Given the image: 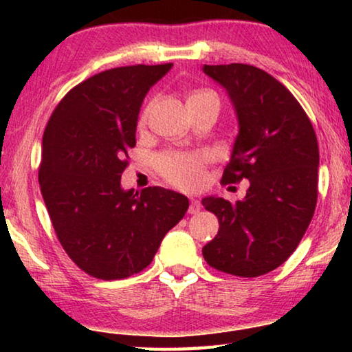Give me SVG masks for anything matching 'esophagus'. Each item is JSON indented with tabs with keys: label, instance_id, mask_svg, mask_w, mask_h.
<instances>
[{
	"label": "esophagus",
	"instance_id": "obj_1",
	"mask_svg": "<svg viewBox=\"0 0 352 352\" xmlns=\"http://www.w3.org/2000/svg\"><path fill=\"white\" fill-rule=\"evenodd\" d=\"M200 210H201L200 201L195 200V199H192L190 200V205H189V213L190 214H197V213H200Z\"/></svg>",
	"mask_w": 352,
	"mask_h": 352
}]
</instances>
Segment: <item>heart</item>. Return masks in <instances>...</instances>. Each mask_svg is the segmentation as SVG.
<instances>
[{"mask_svg": "<svg viewBox=\"0 0 352 352\" xmlns=\"http://www.w3.org/2000/svg\"><path fill=\"white\" fill-rule=\"evenodd\" d=\"M204 93V91H201ZM199 94V93H194ZM147 120V110L142 112L139 124ZM205 157L190 152H165L157 157V170L170 184L179 189H197L204 181Z\"/></svg>", "mask_w": 352, "mask_h": 352, "instance_id": "1", "label": "heart"}]
</instances>
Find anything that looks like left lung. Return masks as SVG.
<instances>
[{"instance_id": "obj_1", "label": "left lung", "mask_w": 352, "mask_h": 352, "mask_svg": "<svg viewBox=\"0 0 352 352\" xmlns=\"http://www.w3.org/2000/svg\"><path fill=\"white\" fill-rule=\"evenodd\" d=\"M229 93L239 136L223 184L250 181L243 200H201L218 216V235L201 253L211 267L258 277L285 263L301 242L317 204L319 146L305 109L266 72L248 64L205 65Z\"/></svg>"}]
</instances>
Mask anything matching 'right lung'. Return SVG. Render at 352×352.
I'll use <instances>...</instances> for the list:
<instances>
[{
	"mask_svg": "<svg viewBox=\"0 0 352 352\" xmlns=\"http://www.w3.org/2000/svg\"><path fill=\"white\" fill-rule=\"evenodd\" d=\"M173 64L117 67L81 81L52 112L43 134L38 181L57 239L88 276L126 278L152 263L189 200L153 186H120L136 146L142 100Z\"/></svg>",
	"mask_w": 352,
	"mask_h": 352,
	"instance_id": "1",
	"label": "right lung"
}]
</instances>
